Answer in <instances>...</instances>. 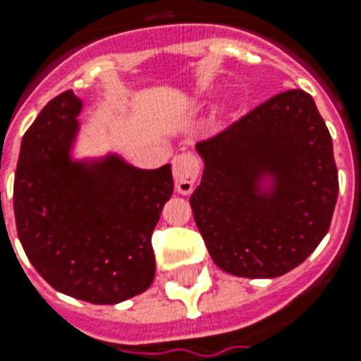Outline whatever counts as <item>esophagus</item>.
Segmentation results:
<instances>
[{
	"label": "esophagus",
	"instance_id": "1",
	"mask_svg": "<svg viewBox=\"0 0 361 361\" xmlns=\"http://www.w3.org/2000/svg\"><path fill=\"white\" fill-rule=\"evenodd\" d=\"M172 173L178 193L189 195L195 188L197 176H199V160L189 152L178 154L172 162Z\"/></svg>",
	"mask_w": 361,
	"mask_h": 361
}]
</instances>
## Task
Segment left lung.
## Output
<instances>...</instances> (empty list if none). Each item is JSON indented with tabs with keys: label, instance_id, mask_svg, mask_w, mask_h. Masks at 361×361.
<instances>
[{
	"label": "left lung",
	"instance_id": "obj_1",
	"mask_svg": "<svg viewBox=\"0 0 361 361\" xmlns=\"http://www.w3.org/2000/svg\"><path fill=\"white\" fill-rule=\"evenodd\" d=\"M189 199L212 261L245 279H276L325 238L338 197L333 139L307 92L284 90L204 141ZM273 178L271 192L258 183Z\"/></svg>",
	"mask_w": 361,
	"mask_h": 361
}]
</instances>
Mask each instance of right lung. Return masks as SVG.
I'll return each mask as SVG.
<instances>
[{"instance_id":"1","label":"right lung","mask_w":361,"mask_h":361,"mask_svg":"<svg viewBox=\"0 0 361 361\" xmlns=\"http://www.w3.org/2000/svg\"><path fill=\"white\" fill-rule=\"evenodd\" d=\"M81 98L44 106L20 142L13 209L28 261L51 288L111 305L154 280L152 232L172 197L170 164L139 170L116 154L71 160Z\"/></svg>"}]
</instances>
